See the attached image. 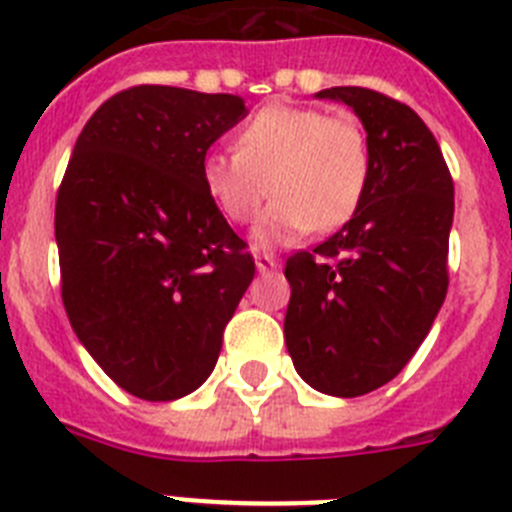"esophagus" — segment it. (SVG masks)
Segmentation results:
<instances>
[{"instance_id": "esophagus-1", "label": "esophagus", "mask_w": 512, "mask_h": 512, "mask_svg": "<svg viewBox=\"0 0 512 512\" xmlns=\"http://www.w3.org/2000/svg\"><path fill=\"white\" fill-rule=\"evenodd\" d=\"M256 269H259L261 274H269V271L279 269V261L274 259L271 253H259V256H256Z\"/></svg>"}]
</instances>
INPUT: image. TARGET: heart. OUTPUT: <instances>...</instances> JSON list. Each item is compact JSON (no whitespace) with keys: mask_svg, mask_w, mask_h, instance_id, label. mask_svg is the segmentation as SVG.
<instances>
[{"mask_svg":"<svg viewBox=\"0 0 512 512\" xmlns=\"http://www.w3.org/2000/svg\"><path fill=\"white\" fill-rule=\"evenodd\" d=\"M372 176V148L354 115L271 102L253 112L235 151L202 158V184L230 223L256 220L271 189L279 194L256 228L261 246L338 230L356 215Z\"/></svg>","mask_w":512,"mask_h":512,"instance_id":"b5f03b06","label":"heart"}]
</instances>
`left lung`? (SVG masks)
<instances>
[{
  "label": "left lung",
  "instance_id": "1",
  "mask_svg": "<svg viewBox=\"0 0 512 512\" xmlns=\"http://www.w3.org/2000/svg\"><path fill=\"white\" fill-rule=\"evenodd\" d=\"M318 97L354 107L372 176L336 235L287 259L284 338L310 387L359 397L405 369L446 300L454 179L408 104L366 87H330Z\"/></svg>",
  "mask_w": 512,
  "mask_h": 512
}]
</instances>
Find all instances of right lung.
Returning <instances> with one entry per match:
<instances>
[{
    "instance_id": "1",
    "label": "right lung",
    "mask_w": 512,
    "mask_h": 512,
    "mask_svg": "<svg viewBox=\"0 0 512 512\" xmlns=\"http://www.w3.org/2000/svg\"><path fill=\"white\" fill-rule=\"evenodd\" d=\"M243 117L235 94L122 89L89 117L58 187L69 323L104 374L140 400H176L210 377L256 274L202 184V158Z\"/></svg>"
}]
</instances>
